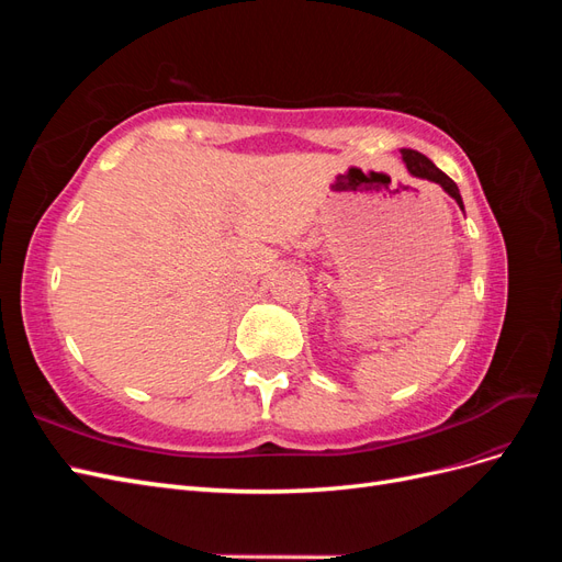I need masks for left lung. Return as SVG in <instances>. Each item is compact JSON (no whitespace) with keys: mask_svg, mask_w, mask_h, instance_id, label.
<instances>
[{"mask_svg":"<svg viewBox=\"0 0 562 562\" xmlns=\"http://www.w3.org/2000/svg\"><path fill=\"white\" fill-rule=\"evenodd\" d=\"M401 157H403L407 173L440 184V187H443V192L448 196H452L457 201V206L464 211V201H462V194H459V187L443 171H440V168H436L434 161H429L427 157L419 155V151H415V149H401Z\"/></svg>","mask_w":562,"mask_h":562,"instance_id":"left-lung-1","label":"left lung"}]
</instances>
